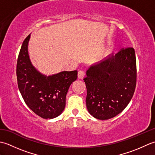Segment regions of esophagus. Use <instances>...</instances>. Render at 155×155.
<instances>
[{"instance_id": "obj_1", "label": "esophagus", "mask_w": 155, "mask_h": 155, "mask_svg": "<svg viewBox=\"0 0 155 155\" xmlns=\"http://www.w3.org/2000/svg\"><path fill=\"white\" fill-rule=\"evenodd\" d=\"M85 76V72L83 71H79L78 72V78L79 79H83Z\"/></svg>"}]
</instances>
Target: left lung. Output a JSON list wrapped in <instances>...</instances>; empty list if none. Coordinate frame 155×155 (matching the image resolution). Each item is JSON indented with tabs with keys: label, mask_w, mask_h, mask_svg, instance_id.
<instances>
[{
	"label": "left lung",
	"mask_w": 155,
	"mask_h": 155,
	"mask_svg": "<svg viewBox=\"0 0 155 155\" xmlns=\"http://www.w3.org/2000/svg\"><path fill=\"white\" fill-rule=\"evenodd\" d=\"M84 78L87 108L92 116L107 120L120 113L132 98L137 83L135 51L123 48L91 65Z\"/></svg>",
	"instance_id": "obj_1"
}]
</instances>
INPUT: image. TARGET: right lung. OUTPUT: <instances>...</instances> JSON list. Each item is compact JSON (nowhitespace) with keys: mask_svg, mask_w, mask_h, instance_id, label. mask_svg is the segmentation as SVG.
Returning <instances> with one entry per match:
<instances>
[{"mask_svg":"<svg viewBox=\"0 0 155 155\" xmlns=\"http://www.w3.org/2000/svg\"><path fill=\"white\" fill-rule=\"evenodd\" d=\"M31 35L25 39L20 51L16 77L18 87L25 103L38 116L52 119L64 110L66 96L77 71H62L47 76L36 68L30 60L28 45Z\"/></svg>","mask_w":155,"mask_h":155,"instance_id":"1","label":"right lung"}]
</instances>
